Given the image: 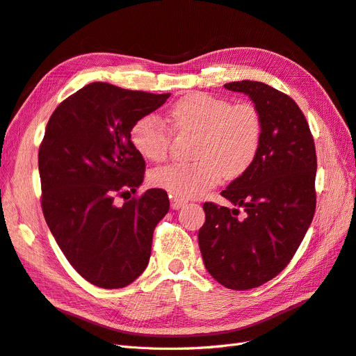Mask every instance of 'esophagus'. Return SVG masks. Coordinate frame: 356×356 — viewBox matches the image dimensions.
Returning a JSON list of instances; mask_svg holds the SVG:
<instances>
[{"label": "esophagus", "instance_id": "obj_1", "mask_svg": "<svg viewBox=\"0 0 356 356\" xmlns=\"http://www.w3.org/2000/svg\"><path fill=\"white\" fill-rule=\"evenodd\" d=\"M187 202L184 199H179V197H172L170 199V208L172 209H181L182 207H184Z\"/></svg>", "mask_w": 356, "mask_h": 356}]
</instances>
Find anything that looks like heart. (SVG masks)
Masks as SVG:
<instances>
[{
    "mask_svg": "<svg viewBox=\"0 0 356 356\" xmlns=\"http://www.w3.org/2000/svg\"><path fill=\"white\" fill-rule=\"evenodd\" d=\"M181 134H196L195 161L156 169L153 184L179 199L197 197L222 178L234 179L250 169L261 144L263 120L252 102L232 104L209 93H190L169 111ZM131 141L144 159H166L172 134L156 115L141 117L131 131Z\"/></svg>",
    "mask_w": 356,
    "mask_h": 356,
    "instance_id": "b5f03b06",
    "label": "heart"
}]
</instances>
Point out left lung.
<instances>
[{
    "mask_svg": "<svg viewBox=\"0 0 356 356\" xmlns=\"http://www.w3.org/2000/svg\"><path fill=\"white\" fill-rule=\"evenodd\" d=\"M224 88L248 95L260 111L261 144L250 169L221 191L245 218L207 202L199 248L215 281L241 291L270 281L298 250L316 208V152L306 117L288 95L250 80Z\"/></svg>",
    "mask_w": 356,
    "mask_h": 356,
    "instance_id": "8db88e82",
    "label": "left lung"
}]
</instances>
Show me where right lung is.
Returning <instances> with one entry per match:
<instances>
[{"mask_svg":"<svg viewBox=\"0 0 356 356\" xmlns=\"http://www.w3.org/2000/svg\"><path fill=\"white\" fill-rule=\"evenodd\" d=\"M169 96L90 83L49 118L38 152L42 213L70 264L96 286L123 288L141 276L169 211L161 188L127 200L145 170L132 126ZM117 195L127 200L122 207Z\"/></svg>","mask_w":356,"mask_h":356,"instance_id":"obj_1","label":"right lung"}]
</instances>
